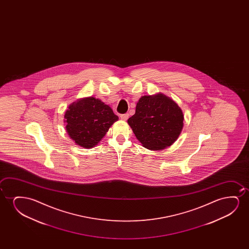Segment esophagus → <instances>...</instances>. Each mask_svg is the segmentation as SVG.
Masks as SVG:
<instances>
[{
  "mask_svg": "<svg viewBox=\"0 0 249 249\" xmlns=\"http://www.w3.org/2000/svg\"><path fill=\"white\" fill-rule=\"evenodd\" d=\"M128 116H129V114L128 113H126V114H122L120 117H121V119L123 120V121H126L127 118H128Z\"/></svg>",
  "mask_w": 249,
  "mask_h": 249,
  "instance_id": "obj_1",
  "label": "esophagus"
}]
</instances>
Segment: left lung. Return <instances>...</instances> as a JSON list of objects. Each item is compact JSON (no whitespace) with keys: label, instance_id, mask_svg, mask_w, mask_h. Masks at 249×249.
I'll return each instance as SVG.
<instances>
[{"label":"left lung","instance_id":"left-lung-1","mask_svg":"<svg viewBox=\"0 0 249 249\" xmlns=\"http://www.w3.org/2000/svg\"><path fill=\"white\" fill-rule=\"evenodd\" d=\"M183 122L184 115L177 104L160 93L141 97L135 114L127 120L140 143L153 150L174 143L182 131Z\"/></svg>","mask_w":249,"mask_h":249}]
</instances>
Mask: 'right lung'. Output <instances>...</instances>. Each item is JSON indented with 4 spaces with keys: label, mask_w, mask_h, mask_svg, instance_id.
I'll list each match as a JSON object with an SVG mask.
<instances>
[{
    "label": "right lung",
    "mask_w": 249,
    "mask_h": 249,
    "mask_svg": "<svg viewBox=\"0 0 249 249\" xmlns=\"http://www.w3.org/2000/svg\"><path fill=\"white\" fill-rule=\"evenodd\" d=\"M65 119V128L75 143L84 148H92L102 140L118 116L100 99L89 97L69 106Z\"/></svg>",
    "instance_id": "obj_1"
}]
</instances>
